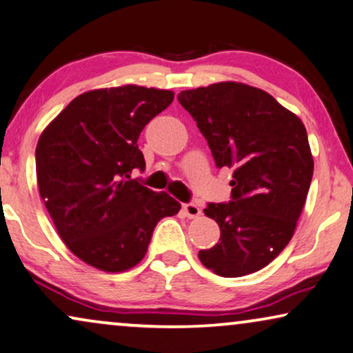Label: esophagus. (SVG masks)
Returning <instances> with one entry per match:
<instances>
[{
	"label": "esophagus",
	"instance_id": "34e87169",
	"mask_svg": "<svg viewBox=\"0 0 353 353\" xmlns=\"http://www.w3.org/2000/svg\"><path fill=\"white\" fill-rule=\"evenodd\" d=\"M182 210H184V213L189 216V218H199V216L201 214L200 206L195 203H184L182 205Z\"/></svg>",
	"mask_w": 353,
	"mask_h": 353
}]
</instances>
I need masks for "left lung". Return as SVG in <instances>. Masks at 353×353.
Returning a JSON list of instances; mask_svg holds the SVG:
<instances>
[{"instance_id":"left-lung-1","label":"left lung","mask_w":353,"mask_h":353,"mask_svg":"<svg viewBox=\"0 0 353 353\" xmlns=\"http://www.w3.org/2000/svg\"><path fill=\"white\" fill-rule=\"evenodd\" d=\"M177 100L196 122L218 168H234L231 201L205 214L219 242L200 250L205 268L241 278L274 260L294 236L313 177L307 129L270 93L241 82L184 90Z\"/></svg>"}]
</instances>
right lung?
I'll list each match as a JSON object with an SVG mask.
<instances>
[{"label":"right lung","mask_w":353,"mask_h":353,"mask_svg":"<svg viewBox=\"0 0 353 353\" xmlns=\"http://www.w3.org/2000/svg\"><path fill=\"white\" fill-rule=\"evenodd\" d=\"M174 93L122 85L74 98L41 132L35 150L41 200L65 247L106 272L134 268L154 225L181 203L130 179L145 169L137 140Z\"/></svg>","instance_id":"obj_1"}]
</instances>
